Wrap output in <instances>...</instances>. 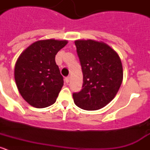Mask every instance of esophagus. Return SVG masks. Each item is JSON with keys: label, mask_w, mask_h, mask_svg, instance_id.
<instances>
[{"label": "esophagus", "mask_w": 150, "mask_h": 150, "mask_svg": "<svg viewBox=\"0 0 150 150\" xmlns=\"http://www.w3.org/2000/svg\"><path fill=\"white\" fill-rule=\"evenodd\" d=\"M69 81H70V76H67V77H65L66 83H68Z\"/></svg>", "instance_id": "1"}]
</instances>
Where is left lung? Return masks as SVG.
I'll return each instance as SVG.
<instances>
[{"label": "left lung", "mask_w": 150, "mask_h": 150, "mask_svg": "<svg viewBox=\"0 0 150 150\" xmlns=\"http://www.w3.org/2000/svg\"><path fill=\"white\" fill-rule=\"evenodd\" d=\"M83 74V88L73 94L77 107L101 109L114 98L123 79L121 59L109 45L94 40H75Z\"/></svg>", "instance_id": "obj_1"}]
</instances>
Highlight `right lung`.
Here are the masks:
<instances>
[{
    "mask_svg": "<svg viewBox=\"0 0 150 150\" xmlns=\"http://www.w3.org/2000/svg\"><path fill=\"white\" fill-rule=\"evenodd\" d=\"M67 43L66 40H38L17 59L14 69L16 84L24 100L32 107L44 108L56 100L64 80L55 58Z\"/></svg>",
    "mask_w": 150,
    "mask_h": 150,
    "instance_id": "1",
    "label": "right lung"
}]
</instances>
